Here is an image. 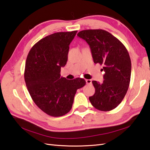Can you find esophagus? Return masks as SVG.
Returning a JSON list of instances; mask_svg holds the SVG:
<instances>
[{"instance_id": "obj_1", "label": "esophagus", "mask_w": 150, "mask_h": 150, "mask_svg": "<svg viewBox=\"0 0 150 150\" xmlns=\"http://www.w3.org/2000/svg\"><path fill=\"white\" fill-rule=\"evenodd\" d=\"M86 83L88 84H90L92 83V80H90V79H86Z\"/></svg>"}]
</instances>
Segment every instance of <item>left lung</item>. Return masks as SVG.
<instances>
[{
  "label": "left lung",
  "instance_id": "left-lung-1",
  "mask_svg": "<svg viewBox=\"0 0 150 150\" xmlns=\"http://www.w3.org/2000/svg\"><path fill=\"white\" fill-rule=\"evenodd\" d=\"M77 36L89 45L94 63L104 66V81H92L96 90L90 101L99 110H112L122 102L129 86L131 62L127 50L116 37L101 29L82 30Z\"/></svg>",
  "mask_w": 150,
  "mask_h": 150
}]
</instances>
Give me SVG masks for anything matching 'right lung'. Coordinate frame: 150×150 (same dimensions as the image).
I'll return each mask as SVG.
<instances>
[{
    "instance_id": "obj_1",
    "label": "right lung",
    "mask_w": 150,
    "mask_h": 150,
    "mask_svg": "<svg viewBox=\"0 0 150 150\" xmlns=\"http://www.w3.org/2000/svg\"><path fill=\"white\" fill-rule=\"evenodd\" d=\"M77 31L57 32L42 38L29 51L25 81L32 100L44 112L58 117L71 109L77 90L86 84L84 79L67 80L60 69L67 61L69 44Z\"/></svg>"
}]
</instances>
